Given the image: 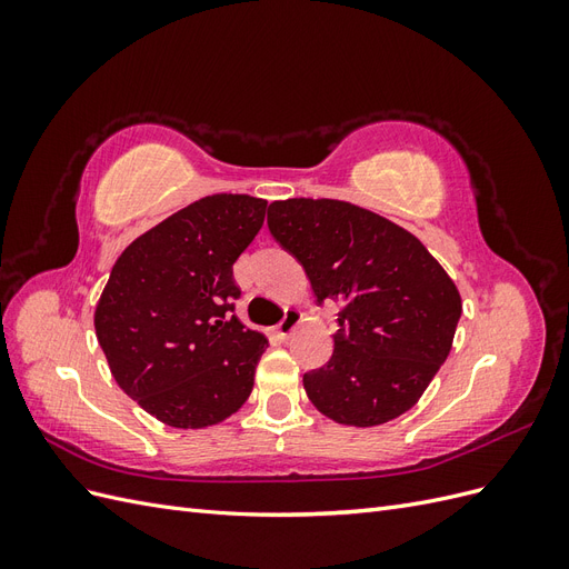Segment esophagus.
I'll return each mask as SVG.
<instances>
[{
	"label": "esophagus",
	"mask_w": 569,
	"mask_h": 569,
	"mask_svg": "<svg viewBox=\"0 0 569 569\" xmlns=\"http://www.w3.org/2000/svg\"><path fill=\"white\" fill-rule=\"evenodd\" d=\"M301 322V316H299V311H295V308H289V311L284 313V318L280 320V325L274 327V330H278V335H280V339H287L291 332L297 330V325Z\"/></svg>",
	"instance_id": "obj_1"
}]
</instances>
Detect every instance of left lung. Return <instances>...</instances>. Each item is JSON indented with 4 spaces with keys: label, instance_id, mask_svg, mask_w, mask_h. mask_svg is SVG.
<instances>
[{
    "label": "left lung",
    "instance_id": "obj_1",
    "mask_svg": "<svg viewBox=\"0 0 569 569\" xmlns=\"http://www.w3.org/2000/svg\"><path fill=\"white\" fill-rule=\"evenodd\" d=\"M268 228L316 301L341 306L332 358L303 375L308 399L339 425L403 416L451 351L462 313L453 280L416 234L349 201H272Z\"/></svg>",
    "mask_w": 569,
    "mask_h": 569
}]
</instances>
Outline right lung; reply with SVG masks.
<instances>
[{
    "label": "right lung",
    "instance_id": "1",
    "mask_svg": "<svg viewBox=\"0 0 569 569\" xmlns=\"http://www.w3.org/2000/svg\"><path fill=\"white\" fill-rule=\"evenodd\" d=\"M266 199L211 194L118 256L94 311L113 380L149 416L201 429L242 408L268 339L234 313L232 266L258 234Z\"/></svg>",
    "mask_w": 569,
    "mask_h": 569
}]
</instances>
